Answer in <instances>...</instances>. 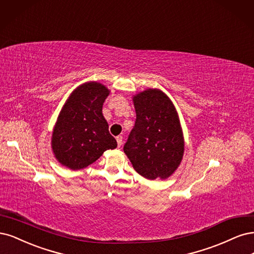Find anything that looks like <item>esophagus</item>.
Masks as SVG:
<instances>
[{
  "label": "esophagus",
  "mask_w": 254,
  "mask_h": 254,
  "mask_svg": "<svg viewBox=\"0 0 254 254\" xmlns=\"http://www.w3.org/2000/svg\"><path fill=\"white\" fill-rule=\"evenodd\" d=\"M122 139H124V138H122V136H117L116 137V140H117V143H118L119 148H120L121 144H122Z\"/></svg>",
  "instance_id": "obj_1"
}]
</instances>
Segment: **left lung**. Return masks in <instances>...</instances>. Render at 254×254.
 I'll return each mask as SVG.
<instances>
[{
	"label": "left lung",
	"mask_w": 254,
	"mask_h": 254,
	"mask_svg": "<svg viewBox=\"0 0 254 254\" xmlns=\"http://www.w3.org/2000/svg\"><path fill=\"white\" fill-rule=\"evenodd\" d=\"M132 99L136 122L124 151L138 174L150 181H163L175 173L185 153L177 110L159 88H146Z\"/></svg>",
	"instance_id": "1"
}]
</instances>
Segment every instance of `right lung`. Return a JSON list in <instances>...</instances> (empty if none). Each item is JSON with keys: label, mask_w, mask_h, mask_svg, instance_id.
<instances>
[{"label": "right lung", "mask_w": 254, "mask_h": 254, "mask_svg": "<svg viewBox=\"0 0 254 254\" xmlns=\"http://www.w3.org/2000/svg\"><path fill=\"white\" fill-rule=\"evenodd\" d=\"M111 91L97 81L80 84L70 93L57 118L52 134V151L61 166L84 169L117 148L109 132L102 105Z\"/></svg>", "instance_id": "right-lung-1"}]
</instances>
